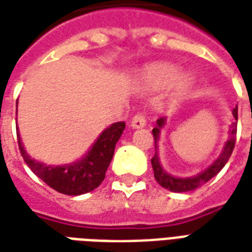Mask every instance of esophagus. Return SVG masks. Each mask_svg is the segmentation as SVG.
Listing matches in <instances>:
<instances>
[{"instance_id":"esophagus-1","label":"esophagus","mask_w":252,"mask_h":252,"mask_svg":"<svg viewBox=\"0 0 252 252\" xmlns=\"http://www.w3.org/2000/svg\"><path fill=\"white\" fill-rule=\"evenodd\" d=\"M147 124V120H145L144 115H141V113H137L133 116L131 121V126L132 128H143Z\"/></svg>"}]
</instances>
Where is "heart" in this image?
I'll list each match as a JSON object with an SVG mask.
<instances>
[{
    "label": "heart",
    "mask_w": 252,
    "mask_h": 252,
    "mask_svg": "<svg viewBox=\"0 0 252 252\" xmlns=\"http://www.w3.org/2000/svg\"><path fill=\"white\" fill-rule=\"evenodd\" d=\"M176 74H178V70L171 65H155L147 70V73L144 74V81L151 88H163L172 83ZM189 85H191L189 77H182L176 84L175 94L176 96L184 94L189 88Z\"/></svg>",
    "instance_id": "1"
}]
</instances>
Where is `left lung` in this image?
<instances>
[{"mask_svg": "<svg viewBox=\"0 0 252 252\" xmlns=\"http://www.w3.org/2000/svg\"><path fill=\"white\" fill-rule=\"evenodd\" d=\"M232 115H234L235 120L230 126V137H228V140L225 141L220 155L218 156V159L208 168H206L200 173H197L195 176H191V178H175L172 175H169L168 172H165L163 167L160 165L159 154H158V141H159L160 137V129L165 126V120H167L165 117H160L159 120L156 121V126L152 129L155 140V155L154 158L151 159V163H152L156 182L161 187L165 188V189H169L172 192H188V191H193L196 188L202 187L203 184H206L208 180H211L214 176H216L218 173L220 172L221 168L224 167L225 163L228 161L231 154L234 151V147H235L236 126H238V107L234 108Z\"/></svg>", "mask_w": 252, "mask_h": 252, "instance_id": "8db88e82", "label": "left lung"}]
</instances>
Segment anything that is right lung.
Returning <instances> with one entry per match:
<instances>
[{"instance_id": "1", "label": "right lung", "mask_w": 252, "mask_h": 252, "mask_svg": "<svg viewBox=\"0 0 252 252\" xmlns=\"http://www.w3.org/2000/svg\"><path fill=\"white\" fill-rule=\"evenodd\" d=\"M124 129V121L112 124L102 131L84 158H81L79 161L64 165H48L32 159L24 148L20 133H17V137L20 152L28 167L32 169V172L57 192L76 196L93 191L102 183V180L105 179V172L113 158L116 143Z\"/></svg>"}]
</instances>
